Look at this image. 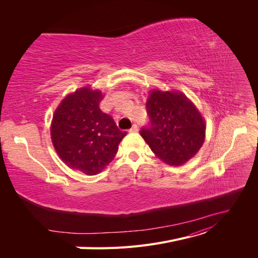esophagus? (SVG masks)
<instances>
[{"mask_svg": "<svg viewBox=\"0 0 258 258\" xmlns=\"http://www.w3.org/2000/svg\"><path fill=\"white\" fill-rule=\"evenodd\" d=\"M138 130H139V127L137 126V124H134V126L131 127V129L129 131L130 132H138Z\"/></svg>", "mask_w": 258, "mask_h": 258, "instance_id": "obj_1", "label": "esophagus"}]
</instances>
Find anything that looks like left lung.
<instances>
[{
    "mask_svg": "<svg viewBox=\"0 0 258 258\" xmlns=\"http://www.w3.org/2000/svg\"><path fill=\"white\" fill-rule=\"evenodd\" d=\"M146 111L152 124L140 134L156 157L169 166H183L204 145L206 120L181 90H150Z\"/></svg>",
    "mask_w": 258,
    "mask_h": 258,
    "instance_id": "1",
    "label": "left lung"
}]
</instances>
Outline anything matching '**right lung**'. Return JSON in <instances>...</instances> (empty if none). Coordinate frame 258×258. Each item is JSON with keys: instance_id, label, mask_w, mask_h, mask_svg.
<instances>
[{"instance_id": "1", "label": "right lung", "mask_w": 258, "mask_h": 258, "mask_svg": "<svg viewBox=\"0 0 258 258\" xmlns=\"http://www.w3.org/2000/svg\"><path fill=\"white\" fill-rule=\"evenodd\" d=\"M104 95L91 86L69 93L52 115L50 138L60 159L73 170L96 175L110 163L127 132L100 110Z\"/></svg>"}]
</instances>
